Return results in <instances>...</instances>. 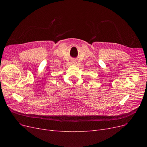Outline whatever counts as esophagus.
Here are the masks:
<instances>
[{"label":"esophagus","instance_id":"obj_1","mask_svg":"<svg viewBox=\"0 0 147 147\" xmlns=\"http://www.w3.org/2000/svg\"><path fill=\"white\" fill-rule=\"evenodd\" d=\"M73 63H75V62H73Z\"/></svg>","mask_w":147,"mask_h":147}]
</instances>
